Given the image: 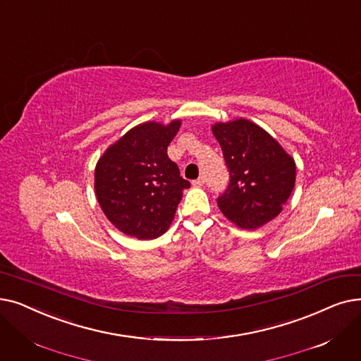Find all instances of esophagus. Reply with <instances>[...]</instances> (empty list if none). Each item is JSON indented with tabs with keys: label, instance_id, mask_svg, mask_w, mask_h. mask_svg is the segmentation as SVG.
Here are the masks:
<instances>
[{
	"label": "esophagus",
	"instance_id": "esophagus-1",
	"mask_svg": "<svg viewBox=\"0 0 361 361\" xmlns=\"http://www.w3.org/2000/svg\"><path fill=\"white\" fill-rule=\"evenodd\" d=\"M203 184H205V178H203V177H199L197 180L193 181V185H195V187H202Z\"/></svg>",
	"mask_w": 361,
	"mask_h": 361
}]
</instances>
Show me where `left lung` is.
<instances>
[{"mask_svg": "<svg viewBox=\"0 0 361 361\" xmlns=\"http://www.w3.org/2000/svg\"><path fill=\"white\" fill-rule=\"evenodd\" d=\"M212 134L230 171L227 190L216 199L219 211L245 230L267 224L281 212L295 187L293 158L249 119L216 122Z\"/></svg>", "mask_w": 361, "mask_h": 361, "instance_id": "left-lung-1", "label": "left lung"}]
</instances>
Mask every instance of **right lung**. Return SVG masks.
<instances>
[{"mask_svg": "<svg viewBox=\"0 0 361 361\" xmlns=\"http://www.w3.org/2000/svg\"><path fill=\"white\" fill-rule=\"evenodd\" d=\"M180 127L181 119L166 125L143 122L100 156L94 171L96 197L109 221L127 236L140 240L162 236L183 190L190 187L166 153Z\"/></svg>", "mask_w": 361, "mask_h": 361, "instance_id": "add662e5", "label": "right lung"}]
</instances>
